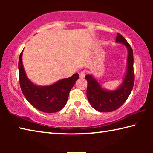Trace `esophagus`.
Here are the masks:
<instances>
[{"instance_id": "obj_1", "label": "esophagus", "mask_w": 153, "mask_h": 153, "mask_svg": "<svg viewBox=\"0 0 153 153\" xmlns=\"http://www.w3.org/2000/svg\"><path fill=\"white\" fill-rule=\"evenodd\" d=\"M86 71H82L81 72H80L79 74L80 78H84L85 76H86Z\"/></svg>"}]
</instances>
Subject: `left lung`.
<instances>
[{
	"label": "left lung",
	"instance_id": "obj_1",
	"mask_svg": "<svg viewBox=\"0 0 153 153\" xmlns=\"http://www.w3.org/2000/svg\"><path fill=\"white\" fill-rule=\"evenodd\" d=\"M116 42L123 44L128 50V69L122 84L117 90L107 91L90 75H86L87 98L92 107L99 112H111L120 108L128 99L134 84V56L132 48L122 35L117 33Z\"/></svg>",
	"mask_w": 153,
	"mask_h": 153
}]
</instances>
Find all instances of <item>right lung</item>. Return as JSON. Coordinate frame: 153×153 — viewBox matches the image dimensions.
<instances>
[{
    "mask_svg": "<svg viewBox=\"0 0 153 153\" xmlns=\"http://www.w3.org/2000/svg\"><path fill=\"white\" fill-rule=\"evenodd\" d=\"M22 53L19 59V77L22 91L33 107L45 113H55L65 106L70 90L79 78L74 74L48 86H37L30 81L25 75L22 63Z\"/></svg>",
    "mask_w": 153,
    "mask_h": 153,
    "instance_id": "add662e5",
    "label": "right lung"
}]
</instances>
